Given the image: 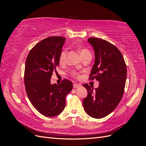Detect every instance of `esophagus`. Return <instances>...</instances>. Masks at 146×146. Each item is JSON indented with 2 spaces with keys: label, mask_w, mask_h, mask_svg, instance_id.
I'll return each mask as SVG.
<instances>
[{
  "label": "esophagus",
  "mask_w": 146,
  "mask_h": 146,
  "mask_svg": "<svg viewBox=\"0 0 146 146\" xmlns=\"http://www.w3.org/2000/svg\"><path fill=\"white\" fill-rule=\"evenodd\" d=\"M80 85H79V84H77V83H74V85H73V87L74 88H78L79 86H80Z\"/></svg>",
  "instance_id": "esophagus-1"
}]
</instances>
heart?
I'll return each instance as SVG.
<instances>
[{"mask_svg": "<svg viewBox=\"0 0 146 146\" xmlns=\"http://www.w3.org/2000/svg\"><path fill=\"white\" fill-rule=\"evenodd\" d=\"M88 53H90V52L88 49H86V48H82V49L80 50V54L81 55V56H83V55H85L86 54H88ZM66 50L64 49L61 51L60 55V58H59L60 64H63L64 63L65 60H66ZM71 75L74 77H76V78L79 77V75L78 72H77L76 71H73L71 73Z\"/></svg>", "mask_w": 146, "mask_h": 146, "instance_id": "obj_1", "label": "heart"}]
</instances>
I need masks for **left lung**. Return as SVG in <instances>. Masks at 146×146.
Returning a JSON list of instances; mask_svg holds the SVG:
<instances>
[{
  "instance_id": "obj_1",
  "label": "left lung",
  "mask_w": 146,
  "mask_h": 146,
  "mask_svg": "<svg viewBox=\"0 0 146 146\" xmlns=\"http://www.w3.org/2000/svg\"><path fill=\"white\" fill-rule=\"evenodd\" d=\"M88 42L95 55L90 78L98 80L99 86L94 89L84 84L88 96L83 100V105L90 116L101 119L113 112L120 102L125 85L127 67L121 52L115 46L97 38H90Z\"/></svg>"
}]
</instances>
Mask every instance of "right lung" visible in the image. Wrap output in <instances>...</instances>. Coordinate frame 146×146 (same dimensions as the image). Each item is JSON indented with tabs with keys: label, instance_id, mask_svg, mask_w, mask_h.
I'll return each instance as SVG.
<instances>
[{
	"label": "right lung",
	"instance_id": "right-lung-1",
	"mask_svg": "<svg viewBox=\"0 0 146 146\" xmlns=\"http://www.w3.org/2000/svg\"><path fill=\"white\" fill-rule=\"evenodd\" d=\"M66 38L53 36L43 39L30 50L25 61L24 83L31 104L42 115L54 117L63 111L65 98L72 91V83L64 79L60 85L51 84L53 72Z\"/></svg>",
	"mask_w": 146,
	"mask_h": 146
}]
</instances>
